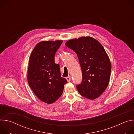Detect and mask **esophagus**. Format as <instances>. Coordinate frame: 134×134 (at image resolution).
Listing matches in <instances>:
<instances>
[{
    "mask_svg": "<svg viewBox=\"0 0 134 134\" xmlns=\"http://www.w3.org/2000/svg\"><path fill=\"white\" fill-rule=\"evenodd\" d=\"M66 79V80H67V82H70V80H71V79H70V76H68V77H67Z\"/></svg>",
    "mask_w": 134,
    "mask_h": 134,
    "instance_id": "esophagus-1",
    "label": "esophagus"
}]
</instances>
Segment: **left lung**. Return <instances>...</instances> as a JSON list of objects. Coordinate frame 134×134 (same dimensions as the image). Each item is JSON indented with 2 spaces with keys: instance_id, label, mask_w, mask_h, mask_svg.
Segmentation results:
<instances>
[{
  "instance_id": "obj_1",
  "label": "left lung",
  "mask_w": 134,
  "mask_h": 134,
  "mask_svg": "<svg viewBox=\"0 0 134 134\" xmlns=\"http://www.w3.org/2000/svg\"><path fill=\"white\" fill-rule=\"evenodd\" d=\"M65 45L77 54L82 69V81L76 85L78 91L87 99H97L107 88L111 70V64L103 47L90 36L70 40Z\"/></svg>"
}]
</instances>
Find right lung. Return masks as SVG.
I'll use <instances>...</instances> for the list:
<instances>
[{
  "mask_svg": "<svg viewBox=\"0 0 134 134\" xmlns=\"http://www.w3.org/2000/svg\"><path fill=\"white\" fill-rule=\"evenodd\" d=\"M63 41H43L38 43L30 57L27 70L29 84L36 97L48 104L54 103L63 93L67 80L61 77L60 66L54 55Z\"/></svg>",
  "mask_w": 134,
  "mask_h": 134,
  "instance_id": "right-lung-1",
  "label": "right lung"
}]
</instances>
